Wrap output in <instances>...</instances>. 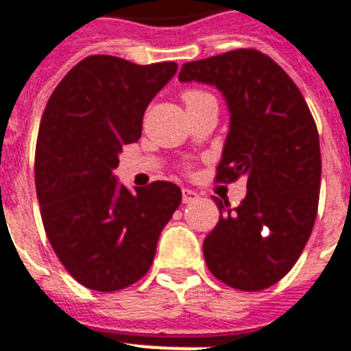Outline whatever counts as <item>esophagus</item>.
<instances>
[{"label":"esophagus","mask_w":351,"mask_h":351,"mask_svg":"<svg viewBox=\"0 0 351 351\" xmlns=\"http://www.w3.org/2000/svg\"><path fill=\"white\" fill-rule=\"evenodd\" d=\"M199 198V194L193 189H182V202L193 203Z\"/></svg>","instance_id":"34e87169"}]
</instances>
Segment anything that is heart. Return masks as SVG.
I'll return each mask as SVG.
<instances>
[{
    "label": "heart",
    "mask_w": 351,
    "mask_h": 351,
    "mask_svg": "<svg viewBox=\"0 0 351 351\" xmlns=\"http://www.w3.org/2000/svg\"><path fill=\"white\" fill-rule=\"evenodd\" d=\"M205 96H210V94L202 93V90H187V93L184 94V101H185V105H187V103H193V101H196V99L205 98Z\"/></svg>",
    "instance_id": "b5f03b06"
}]
</instances>
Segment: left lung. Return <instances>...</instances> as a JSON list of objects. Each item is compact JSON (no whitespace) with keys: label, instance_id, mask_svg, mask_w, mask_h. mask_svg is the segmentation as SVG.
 I'll list each match as a JSON object with an SVG mask.
<instances>
[{"label":"left lung","instance_id":"left-lung-1","mask_svg":"<svg viewBox=\"0 0 351 351\" xmlns=\"http://www.w3.org/2000/svg\"><path fill=\"white\" fill-rule=\"evenodd\" d=\"M180 82L214 85L230 112L217 180L248 178L235 208L214 198L219 221L203 241L216 278L261 291L284 278L316 221L321 184L319 135L289 75L257 49L187 62Z\"/></svg>","mask_w":351,"mask_h":351}]
</instances>
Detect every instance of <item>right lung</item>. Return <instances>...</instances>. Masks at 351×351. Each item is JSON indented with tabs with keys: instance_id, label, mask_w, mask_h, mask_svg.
Masks as SVG:
<instances>
[{
	"instance_id": "1",
	"label": "right lung",
	"mask_w": 351,
	"mask_h": 351,
	"mask_svg": "<svg viewBox=\"0 0 351 351\" xmlns=\"http://www.w3.org/2000/svg\"><path fill=\"white\" fill-rule=\"evenodd\" d=\"M176 69L175 62L137 66L93 55L62 78L44 108L35 149L44 230L89 289L110 293L143 278L182 202L171 182L132 193L114 175L121 149L141 139L144 112Z\"/></svg>"
}]
</instances>
